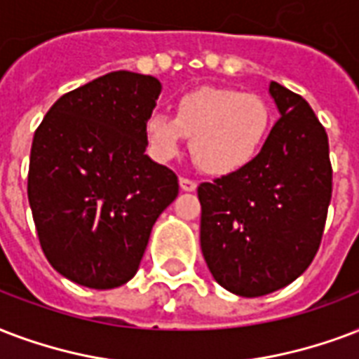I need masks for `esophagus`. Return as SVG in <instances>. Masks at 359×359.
Returning a JSON list of instances; mask_svg holds the SVG:
<instances>
[{
    "mask_svg": "<svg viewBox=\"0 0 359 359\" xmlns=\"http://www.w3.org/2000/svg\"><path fill=\"white\" fill-rule=\"evenodd\" d=\"M179 182H180V188H182L184 191H194L196 188H198V182H196L194 179H188V177H180Z\"/></svg>",
    "mask_w": 359,
    "mask_h": 359,
    "instance_id": "1",
    "label": "esophagus"
}]
</instances>
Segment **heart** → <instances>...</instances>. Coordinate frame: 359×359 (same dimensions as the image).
<instances>
[{
  "label": "heart",
  "mask_w": 359,
  "mask_h": 359,
  "mask_svg": "<svg viewBox=\"0 0 359 359\" xmlns=\"http://www.w3.org/2000/svg\"><path fill=\"white\" fill-rule=\"evenodd\" d=\"M271 109L258 94L235 88H201L175 103V116L152 113L144 135L152 158L175 160L182 139H190L194 160L205 173L229 175L252 163L264 147Z\"/></svg>",
  "instance_id": "1"
}]
</instances>
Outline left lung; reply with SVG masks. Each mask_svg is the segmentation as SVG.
Returning a JSON list of instances; mask_svg holds the SVG:
<instances>
[{"label":"left lung","instance_id":"obj_1","mask_svg":"<svg viewBox=\"0 0 359 359\" xmlns=\"http://www.w3.org/2000/svg\"><path fill=\"white\" fill-rule=\"evenodd\" d=\"M280 118L252 163L201 182V250L220 286L259 297L294 283L320 248L332 201L324 126L307 101L278 82Z\"/></svg>","mask_w":359,"mask_h":359}]
</instances>
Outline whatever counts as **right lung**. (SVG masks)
<instances>
[{
	"label": "right lung",
	"instance_id": "add662e5",
	"mask_svg": "<svg viewBox=\"0 0 359 359\" xmlns=\"http://www.w3.org/2000/svg\"><path fill=\"white\" fill-rule=\"evenodd\" d=\"M158 79L113 71L60 97L35 130L27 199L48 264L94 290L139 269L179 179L144 154Z\"/></svg>",
	"mask_w": 359,
	"mask_h": 359
}]
</instances>
